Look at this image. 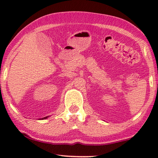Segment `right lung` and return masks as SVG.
<instances>
[{
    "label": "right lung",
    "instance_id": "1",
    "mask_svg": "<svg viewBox=\"0 0 158 158\" xmlns=\"http://www.w3.org/2000/svg\"><path fill=\"white\" fill-rule=\"evenodd\" d=\"M47 118V117H44V118H43L42 119H44V118Z\"/></svg>",
    "mask_w": 158,
    "mask_h": 158
}]
</instances>
